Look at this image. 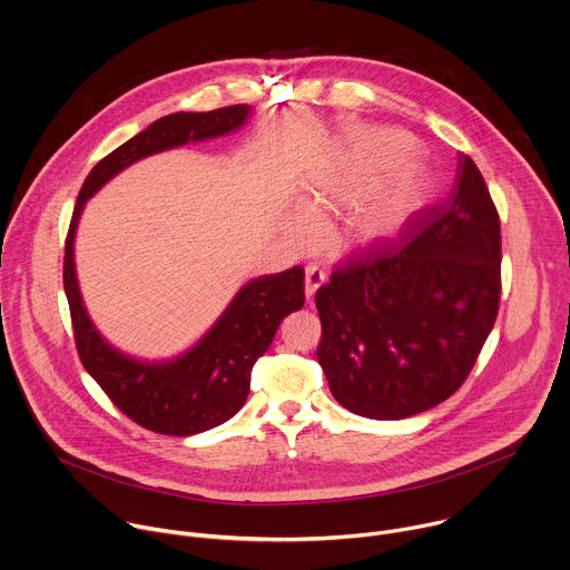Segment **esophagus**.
Instances as JSON below:
<instances>
[{"mask_svg":"<svg viewBox=\"0 0 570 570\" xmlns=\"http://www.w3.org/2000/svg\"><path fill=\"white\" fill-rule=\"evenodd\" d=\"M324 279H326V275H324V271L320 268V264H308L306 266V277H304V295H306V299L311 302L313 299V295H315V291L324 284Z\"/></svg>","mask_w":570,"mask_h":570,"instance_id":"esophagus-1","label":"esophagus"}]
</instances>
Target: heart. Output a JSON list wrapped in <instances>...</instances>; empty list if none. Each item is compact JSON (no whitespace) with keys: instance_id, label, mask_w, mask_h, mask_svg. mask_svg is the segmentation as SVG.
I'll list each match as a JSON object with an SVG mask.
<instances>
[{"instance_id":"b5f03b06","label":"heart","mask_w":570,"mask_h":570,"mask_svg":"<svg viewBox=\"0 0 570 570\" xmlns=\"http://www.w3.org/2000/svg\"><path fill=\"white\" fill-rule=\"evenodd\" d=\"M412 151V142L396 134H371L340 154L308 185L302 213L288 226L297 244L313 239L315 228L328 213H340L366 199ZM425 193L423 174L416 167L399 171L368 204L357 208L346 226L344 242L366 246L396 233L421 206Z\"/></svg>"}]
</instances>
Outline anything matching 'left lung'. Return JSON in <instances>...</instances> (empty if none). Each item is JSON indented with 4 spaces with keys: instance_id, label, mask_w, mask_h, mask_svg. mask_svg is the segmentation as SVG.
Returning <instances> with one entry per match:
<instances>
[{
    "instance_id": "obj_1",
    "label": "left lung",
    "mask_w": 570,
    "mask_h": 570,
    "mask_svg": "<svg viewBox=\"0 0 570 570\" xmlns=\"http://www.w3.org/2000/svg\"><path fill=\"white\" fill-rule=\"evenodd\" d=\"M499 299V213L474 160L459 154L448 199L317 288V362L333 399L375 421L436 407L468 381Z\"/></svg>"
}]
</instances>
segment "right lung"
Listing matches in <instances>:
<instances>
[{
	"instance_id": "obj_1",
	"label": "right lung",
	"mask_w": 570,
	"mask_h": 570,
	"mask_svg": "<svg viewBox=\"0 0 570 570\" xmlns=\"http://www.w3.org/2000/svg\"><path fill=\"white\" fill-rule=\"evenodd\" d=\"M248 105L215 111H178L151 122L107 154L85 178L65 242V293L80 362L109 401L136 425L167 436H189L233 419L250 392L253 364L268 351L279 322L304 306V268L248 282L208 335L185 355L169 362H140L109 346L94 328L78 291L73 237L85 202L114 174L134 160L239 129Z\"/></svg>"
}]
</instances>
